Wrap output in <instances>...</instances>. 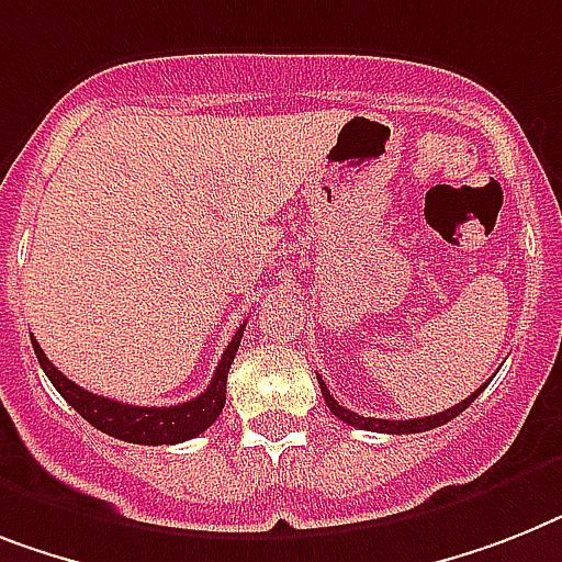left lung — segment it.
<instances>
[{"label":"left lung","mask_w":562,"mask_h":562,"mask_svg":"<svg viewBox=\"0 0 562 562\" xmlns=\"http://www.w3.org/2000/svg\"><path fill=\"white\" fill-rule=\"evenodd\" d=\"M318 384H322V396H324V402H327V407H330V411L338 416V419L347 422V425H353V428L375 430V434H422V430L439 428V425H445V422L457 419V416L462 414V411H465V407L471 405V402H474L476 396H480L482 387H485V384H488V382L482 384V387L476 393H471V396H468V398H462L459 405H453L451 411H442V414L425 416V419H373V416H359V414H353V411H347V407L338 405L336 398L330 396V391H327V384H324L322 379H318Z\"/></svg>","instance_id":"1"}]
</instances>
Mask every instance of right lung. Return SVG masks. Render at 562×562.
Segmentation results:
<instances>
[{"label":"right lung","instance_id":"1","mask_svg":"<svg viewBox=\"0 0 562 562\" xmlns=\"http://www.w3.org/2000/svg\"><path fill=\"white\" fill-rule=\"evenodd\" d=\"M244 327H247V324H244ZM244 327H240V330L232 336L229 345H226L224 356L217 361L215 375H212V382H209L206 391H203L201 396L183 402V405L169 407H137L125 405V402H114V398L97 396V393H88L86 387L74 384L68 375H63L54 364H50L48 356L42 353V347L36 345V338H31V345H34L36 359H40L42 370H45V375L50 379V384L59 391V396H63L82 419L91 422L97 430H103L109 437L134 445H175L201 437L203 430H206L209 425L221 416V411H224L226 375H229V364L235 361V353H238Z\"/></svg>","mask_w":562,"mask_h":562}]
</instances>
